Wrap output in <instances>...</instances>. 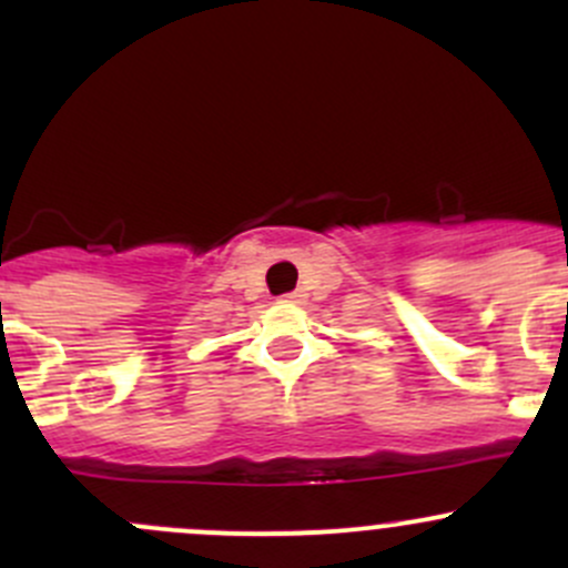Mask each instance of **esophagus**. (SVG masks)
I'll return each mask as SVG.
<instances>
[{
  "instance_id": "34e87169",
  "label": "esophagus",
  "mask_w": 568,
  "mask_h": 568,
  "mask_svg": "<svg viewBox=\"0 0 568 568\" xmlns=\"http://www.w3.org/2000/svg\"><path fill=\"white\" fill-rule=\"evenodd\" d=\"M283 302H291V305H300V302H302V294H300V291H294V294H285V296H283Z\"/></svg>"
}]
</instances>
